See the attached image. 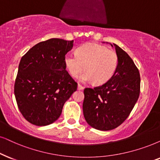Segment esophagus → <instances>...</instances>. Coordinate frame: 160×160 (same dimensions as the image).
<instances>
[{
  "label": "esophagus",
  "instance_id": "obj_1",
  "mask_svg": "<svg viewBox=\"0 0 160 160\" xmlns=\"http://www.w3.org/2000/svg\"><path fill=\"white\" fill-rule=\"evenodd\" d=\"M84 88V87L82 86V85H80V84H78V90H82Z\"/></svg>",
  "mask_w": 160,
  "mask_h": 160
}]
</instances>
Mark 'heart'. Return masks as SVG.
<instances>
[{"label":"heart","instance_id":"b5f03b06","mask_svg":"<svg viewBox=\"0 0 160 160\" xmlns=\"http://www.w3.org/2000/svg\"><path fill=\"white\" fill-rule=\"evenodd\" d=\"M65 66L72 78L80 76L82 82H92L95 85L106 83L114 75L118 65V56L113 50L97 43H88L76 50V55L67 54L64 59Z\"/></svg>","mask_w":160,"mask_h":160}]
</instances>
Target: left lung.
I'll use <instances>...</instances> for the list:
<instances>
[{
	"label": "left lung",
	"mask_w": 160,
	"mask_h": 160,
	"mask_svg": "<svg viewBox=\"0 0 160 160\" xmlns=\"http://www.w3.org/2000/svg\"><path fill=\"white\" fill-rule=\"evenodd\" d=\"M118 65L106 83L84 89V117L92 128L109 131L117 128L128 118L140 93L139 70L128 54L114 43Z\"/></svg>",
	"instance_id": "1"
}]
</instances>
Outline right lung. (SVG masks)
Returning <instances> with one entry per match:
<instances>
[{
	"label": "right lung",
	"instance_id": "right-lung-1",
	"mask_svg": "<svg viewBox=\"0 0 160 160\" xmlns=\"http://www.w3.org/2000/svg\"><path fill=\"white\" fill-rule=\"evenodd\" d=\"M74 40L52 38L40 42L22 57L14 92L18 108L28 122L38 126L59 118L66 101L78 83L66 70V54Z\"/></svg>",
	"mask_w": 160,
	"mask_h": 160
}]
</instances>
